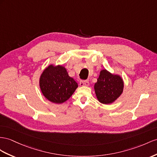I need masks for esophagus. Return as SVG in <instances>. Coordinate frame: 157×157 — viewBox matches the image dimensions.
<instances>
[{"mask_svg":"<svg viewBox=\"0 0 157 157\" xmlns=\"http://www.w3.org/2000/svg\"><path fill=\"white\" fill-rule=\"evenodd\" d=\"M89 84L90 83L87 80H81V81L79 82V85L81 86H88Z\"/></svg>","mask_w":157,"mask_h":157,"instance_id":"1","label":"esophagus"}]
</instances>
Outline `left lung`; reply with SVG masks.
<instances>
[{"mask_svg": "<svg viewBox=\"0 0 157 157\" xmlns=\"http://www.w3.org/2000/svg\"><path fill=\"white\" fill-rule=\"evenodd\" d=\"M124 84L121 78L113 75L106 70L100 72L98 82L95 83L94 89L99 102L109 104L115 101L121 95Z\"/></svg>", "mask_w": 157, "mask_h": 157, "instance_id": "obj_1", "label": "left lung"}]
</instances>
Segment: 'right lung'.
I'll use <instances>...</instances> for the list:
<instances>
[{"instance_id": "right-lung-1", "label": "right lung", "mask_w": 157, "mask_h": 157, "mask_svg": "<svg viewBox=\"0 0 157 157\" xmlns=\"http://www.w3.org/2000/svg\"><path fill=\"white\" fill-rule=\"evenodd\" d=\"M40 87L47 99L54 103H62L71 97L78 86L65 67L50 65L40 76Z\"/></svg>"}]
</instances>
